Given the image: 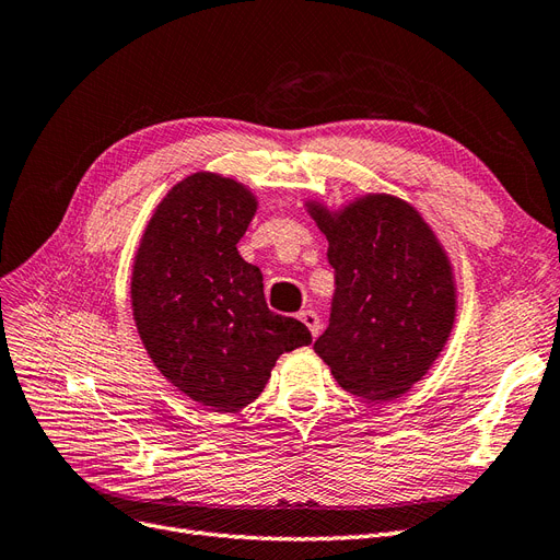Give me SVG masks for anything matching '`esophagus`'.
<instances>
[{
    "label": "esophagus",
    "mask_w": 560,
    "mask_h": 560,
    "mask_svg": "<svg viewBox=\"0 0 560 560\" xmlns=\"http://www.w3.org/2000/svg\"><path fill=\"white\" fill-rule=\"evenodd\" d=\"M299 319L311 329L313 336L319 334V317H317L313 311H301V313H299Z\"/></svg>",
    "instance_id": "1"
}]
</instances>
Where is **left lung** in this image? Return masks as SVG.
Wrapping results in <instances>:
<instances>
[{"label":"left lung","mask_w":560,"mask_h":560,"mask_svg":"<svg viewBox=\"0 0 560 560\" xmlns=\"http://www.w3.org/2000/svg\"><path fill=\"white\" fill-rule=\"evenodd\" d=\"M336 270L315 352L346 393L387 401L422 381L448 343L457 287L448 252L411 202L364 194L331 208L303 200Z\"/></svg>","instance_id":"obj_1"}]
</instances>
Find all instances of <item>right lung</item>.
I'll return each instance as SVG.
<instances>
[{
    "label": "right lung",
    "instance_id": "add662e5",
    "mask_svg": "<svg viewBox=\"0 0 560 560\" xmlns=\"http://www.w3.org/2000/svg\"><path fill=\"white\" fill-rule=\"evenodd\" d=\"M259 198L219 173L179 179L151 212L132 259V319L154 366L200 406L233 413L257 399L308 327L266 306L238 241Z\"/></svg>",
    "mask_w": 560,
    "mask_h": 560
}]
</instances>
